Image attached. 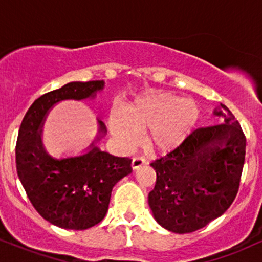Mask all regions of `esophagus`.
Instances as JSON below:
<instances>
[{
  "label": "esophagus",
  "mask_w": 262,
  "mask_h": 262,
  "mask_svg": "<svg viewBox=\"0 0 262 262\" xmlns=\"http://www.w3.org/2000/svg\"><path fill=\"white\" fill-rule=\"evenodd\" d=\"M146 164V160L143 158H134L133 160H132V169L133 170H137L139 169L140 166H143V165Z\"/></svg>",
  "instance_id": "1"
}]
</instances>
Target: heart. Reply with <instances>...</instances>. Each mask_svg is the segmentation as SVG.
Returning <instances> with one entry per match:
<instances>
[{
    "label": "heart",
    "mask_w": 262,
    "mask_h": 262,
    "mask_svg": "<svg viewBox=\"0 0 262 262\" xmlns=\"http://www.w3.org/2000/svg\"><path fill=\"white\" fill-rule=\"evenodd\" d=\"M124 119L112 117L110 128L122 148L135 141V130L145 132L144 143L155 152L175 150L188 138L198 121V108L193 101L183 100L169 92L144 96L123 111Z\"/></svg>",
    "instance_id": "heart-1"
}]
</instances>
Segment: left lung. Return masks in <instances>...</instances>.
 Wrapping results in <instances>:
<instances>
[{
	"label": "left lung",
	"mask_w": 262,
	"mask_h": 262,
	"mask_svg": "<svg viewBox=\"0 0 262 262\" xmlns=\"http://www.w3.org/2000/svg\"><path fill=\"white\" fill-rule=\"evenodd\" d=\"M218 125L196 129L179 148L150 164L156 172L148 196L155 221L166 230L202 229L230 207L239 189L246 139L239 122L221 103Z\"/></svg>",
	"instance_id": "1"
}]
</instances>
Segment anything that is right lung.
I'll list each match as a JSON object with an SVG mask.
<instances>
[{"instance_id": "add662e5", "label": "right lung", "mask_w": 262, "mask_h": 262, "mask_svg": "<svg viewBox=\"0 0 262 262\" xmlns=\"http://www.w3.org/2000/svg\"><path fill=\"white\" fill-rule=\"evenodd\" d=\"M104 81H74L40 96L27 111L18 132L16 165L19 181L33 207L45 221L62 229L85 230L106 215L116 183L132 172V160L102 151L97 144L107 133L97 119L96 139L81 155L54 158L43 143V125L61 101L92 100Z\"/></svg>"}]
</instances>
